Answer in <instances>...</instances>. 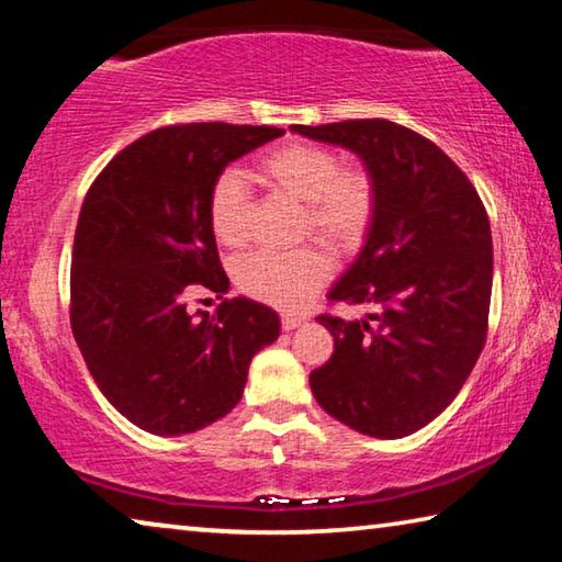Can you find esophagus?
Here are the masks:
<instances>
[{"mask_svg":"<svg viewBox=\"0 0 562 562\" xmlns=\"http://www.w3.org/2000/svg\"><path fill=\"white\" fill-rule=\"evenodd\" d=\"M302 319L305 317H300V315H282V329H295V327H300L302 325Z\"/></svg>","mask_w":562,"mask_h":562,"instance_id":"34e87169","label":"esophagus"}]
</instances>
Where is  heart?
Returning <instances> with one entry per match:
<instances>
[{"label": "heart", "instance_id": "heart-1", "mask_svg": "<svg viewBox=\"0 0 562 562\" xmlns=\"http://www.w3.org/2000/svg\"><path fill=\"white\" fill-rule=\"evenodd\" d=\"M260 177L305 204L302 235L347 252L368 237L378 215V184L368 169L345 167L329 147L290 142L260 159ZM210 227L222 245L237 247L247 239L252 192L237 169H225L207 194ZM333 274L327 255L305 245L288 252L257 249L235 265V282L245 295L280 310H297Z\"/></svg>", "mask_w": 562, "mask_h": 562}]
</instances>
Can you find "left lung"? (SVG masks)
<instances>
[{
  "label": "left lung",
  "mask_w": 562,
  "mask_h": 562,
  "mask_svg": "<svg viewBox=\"0 0 562 562\" xmlns=\"http://www.w3.org/2000/svg\"><path fill=\"white\" fill-rule=\"evenodd\" d=\"M352 149L375 177L378 215L329 302L370 305L368 319L317 315L335 337L313 395L370 438H405L448 407L483 352L493 235L465 172L417 132L387 120L292 124Z\"/></svg>",
  "instance_id": "obj_1"
}]
</instances>
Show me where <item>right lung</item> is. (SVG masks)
I'll return each instance as SVG.
<instances>
[{
    "mask_svg": "<svg viewBox=\"0 0 562 562\" xmlns=\"http://www.w3.org/2000/svg\"><path fill=\"white\" fill-rule=\"evenodd\" d=\"M280 127L194 122L153 130L112 157L77 220L69 323L102 395L142 430L184 435L225 417L249 362L280 335L260 302L222 300L190 315L198 292L229 290L207 194L229 162Z\"/></svg>",
    "mask_w": 562,
    "mask_h": 562,
    "instance_id": "1",
    "label": "right lung"
}]
</instances>
